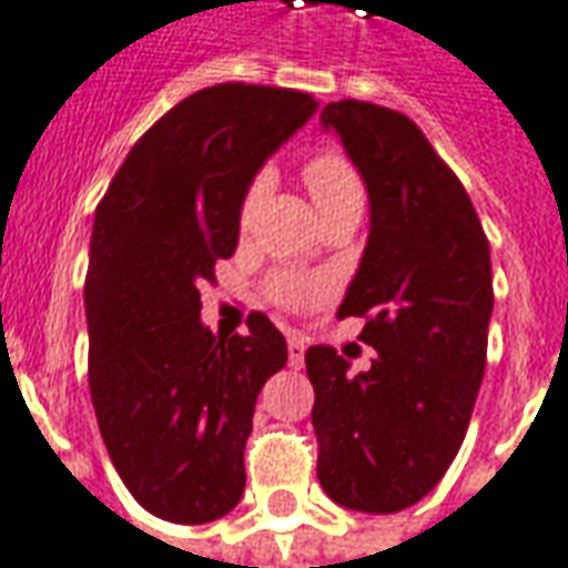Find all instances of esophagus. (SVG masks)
<instances>
[{
    "label": "esophagus",
    "mask_w": 568,
    "mask_h": 568,
    "mask_svg": "<svg viewBox=\"0 0 568 568\" xmlns=\"http://www.w3.org/2000/svg\"><path fill=\"white\" fill-rule=\"evenodd\" d=\"M303 355H306V339L300 334H287V358H291V367H303Z\"/></svg>",
    "instance_id": "esophagus-1"
}]
</instances>
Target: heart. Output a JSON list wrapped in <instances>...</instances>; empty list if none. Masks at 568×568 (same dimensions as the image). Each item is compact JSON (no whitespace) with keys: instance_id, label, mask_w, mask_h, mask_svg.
I'll return each instance as SVG.
<instances>
[{"instance_id":"1","label":"heart","mask_w":568,"mask_h":568,"mask_svg":"<svg viewBox=\"0 0 568 568\" xmlns=\"http://www.w3.org/2000/svg\"><path fill=\"white\" fill-rule=\"evenodd\" d=\"M303 179H306L308 194L318 210H327V206H339V203H365V182L358 170L352 166V160L339 151H318L306 160L303 166ZM268 187V175L260 172L250 185H246L244 197H241V210H237V222L246 225L256 206H260L262 194ZM268 296L275 300L277 306L300 308L308 306L322 287L318 281L308 275H300V272H277V275L268 277Z\"/></svg>"}]
</instances>
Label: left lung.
Listing matches in <instances>:
<instances>
[{
  "mask_svg": "<svg viewBox=\"0 0 568 568\" xmlns=\"http://www.w3.org/2000/svg\"><path fill=\"white\" fill-rule=\"evenodd\" d=\"M371 197V234L339 318H365L371 367L308 346L318 483L343 507L398 514L433 491L486 374L491 256L448 163L405 113L343 98L322 111Z\"/></svg>",
  "mask_w": 568,
  "mask_h": 568,
  "instance_id": "left-lung-1",
  "label": "left lung"
}]
</instances>
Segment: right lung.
<instances>
[{
	"label": "right lung",
	"mask_w": 568,
	"mask_h": 568,
	"mask_svg": "<svg viewBox=\"0 0 568 568\" xmlns=\"http://www.w3.org/2000/svg\"><path fill=\"white\" fill-rule=\"evenodd\" d=\"M315 108L277 85L201 89L132 144L98 203L89 389L120 479L160 519L210 523L244 495L256 396L287 365V343L262 312L246 334L216 336L197 287L237 250L246 185Z\"/></svg>",
	"instance_id": "obj_1"
}]
</instances>
